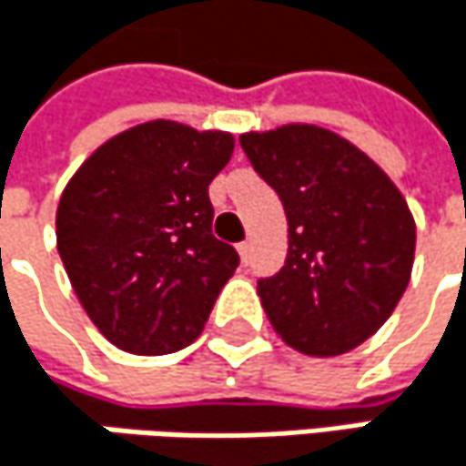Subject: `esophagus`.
<instances>
[{"instance_id": "obj_1", "label": "esophagus", "mask_w": 466, "mask_h": 466, "mask_svg": "<svg viewBox=\"0 0 466 466\" xmlns=\"http://www.w3.org/2000/svg\"><path fill=\"white\" fill-rule=\"evenodd\" d=\"M237 253H239L242 264H248V261H250V242H239V245H237Z\"/></svg>"}]
</instances>
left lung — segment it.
<instances>
[{"instance_id": "1", "label": "left lung", "mask_w": 466, "mask_h": 466, "mask_svg": "<svg viewBox=\"0 0 466 466\" xmlns=\"http://www.w3.org/2000/svg\"><path fill=\"white\" fill-rule=\"evenodd\" d=\"M278 191L289 256L258 280L275 334L305 356H339L389 321L416 256V221L394 180L350 140L316 124L239 135Z\"/></svg>"}]
</instances>
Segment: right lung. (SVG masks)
<instances>
[{"instance_id":"obj_1","label":"right lung","mask_w":466,"mask_h":466,"mask_svg":"<svg viewBox=\"0 0 466 466\" xmlns=\"http://www.w3.org/2000/svg\"><path fill=\"white\" fill-rule=\"evenodd\" d=\"M234 135L156 118L102 142L56 208L69 283L116 348L161 356L191 345L239 256L213 237L208 186Z\"/></svg>"}]
</instances>
